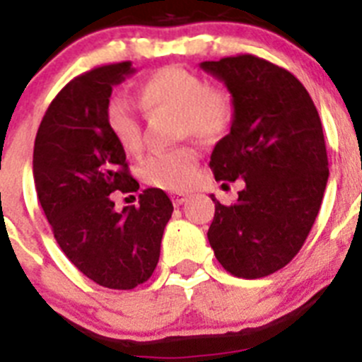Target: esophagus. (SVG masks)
Wrapping results in <instances>:
<instances>
[{
	"instance_id": "obj_1",
	"label": "esophagus",
	"mask_w": 362,
	"mask_h": 362,
	"mask_svg": "<svg viewBox=\"0 0 362 362\" xmlns=\"http://www.w3.org/2000/svg\"><path fill=\"white\" fill-rule=\"evenodd\" d=\"M171 200H173L175 207H178V205H182L187 200V194H184V192H173V194H171Z\"/></svg>"
}]
</instances>
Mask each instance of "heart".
Returning a JSON list of instances; mask_svg holds the SVG:
<instances>
[{"label": "heart", "instance_id": "1", "mask_svg": "<svg viewBox=\"0 0 362 362\" xmlns=\"http://www.w3.org/2000/svg\"><path fill=\"white\" fill-rule=\"evenodd\" d=\"M137 103L148 114L171 110L177 135L218 139L234 121L235 103L228 89L209 86L207 80L182 67H162L150 74L137 89ZM107 127L128 155L143 150V124L134 105L124 96L107 103ZM198 150L191 144L157 151L141 165V177L155 187L182 191L192 182L198 165Z\"/></svg>", "mask_w": 362, "mask_h": 362}]
</instances>
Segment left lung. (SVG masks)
<instances>
[{
	"instance_id": "left-lung-1",
	"label": "left lung",
	"mask_w": 362,
	"mask_h": 362,
	"mask_svg": "<svg viewBox=\"0 0 362 362\" xmlns=\"http://www.w3.org/2000/svg\"><path fill=\"white\" fill-rule=\"evenodd\" d=\"M200 67L234 96V121L211 155L216 180L245 187L234 205H216L207 238L219 264L261 279L288 264L305 243L329 180L322 121L305 87L288 69L255 55Z\"/></svg>"
}]
</instances>
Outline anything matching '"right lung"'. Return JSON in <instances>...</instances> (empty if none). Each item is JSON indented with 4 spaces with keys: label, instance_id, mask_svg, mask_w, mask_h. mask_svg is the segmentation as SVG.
I'll return each instance as SVG.
<instances>
[{
    "label": "right lung",
    "instance_id": "add662e5",
    "mask_svg": "<svg viewBox=\"0 0 362 362\" xmlns=\"http://www.w3.org/2000/svg\"><path fill=\"white\" fill-rule=\"evenodd\" d=\"M134 71L132 62L109 64L71 80L49 103L33 146L37 197L57 243L87 279L109 289L150 279L173 212L162 189H144L139 207L121 212L110 197L139 189L105 116L112 87Z\"/></svg>",
    "mask_w": 362,
    "mask_h": 362
}]
</instances>
